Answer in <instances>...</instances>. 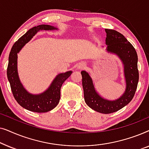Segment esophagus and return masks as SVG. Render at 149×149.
Segmentation results:
<instances>
[{
    "mask_svg": "<svg viewBox=\"0 0 149 149\" xmlns=\"http://www.w3.org/2000/svg\"><path fill=\"white\" fill-rule=\"evenodd\" d=\"M84 65H85V64H83V63H81V64H79L78 65V68L81 69V68H83V67H84Z\"/></svg>",
    "mask_w": 149,
    "mask_h": 149,
    "instance_id": "obj_1",
    "label": "esophagus"
}]
</instances>
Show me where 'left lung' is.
Wrapping results in <instances>:
<instances>
[{"label": "left lung", "mask_w": 149, "mask_h": 149, "mask_svg": "<svg viewBox=\"0 0 149 149\" xmlns=\"http://www.w3.org/2000/svg\"><path fill=\"white\" fill-rule=\"evenodd\" d=\"M107 50L115 53L121 59L124 64L126 89L124 94L115 101L101 97L96 93L92 80L88 73L81 71L82 85L85 101L91 109L101 113L109 114L119 111L130 103L137 89L139 72L138 70V56L133 45L123 34L113 29H105Z\"/></svg>", "instance_id": "left-lung-1"}]
</instances>
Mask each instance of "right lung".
Returning <instances> with one entry per match:
<instances>
[{"mask_svg": "<svg viewBox=\"0 0 149 149\" xmlns=\"http://www.w3.org/2000/svg\"><path fill=\"white\" fill-rule=\"evenodd\" d=\"M55 29L57 28L45 24L34 26L14 43L9 54L7 74L13 96L20 106L28 111L35 113H46L54 109L58 104L60 99L61 87L63 83L70 76L72 71L59 74L47 90L41 94H30L22 86L18 77L17 54L38 30Z\"/></svg>", "mask_w": 149, "mask_h": 149, "instance_id": "add662e5", "label": "right lung"}]
</instances>
